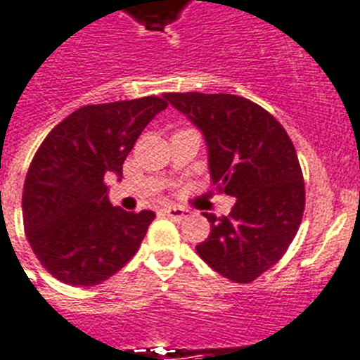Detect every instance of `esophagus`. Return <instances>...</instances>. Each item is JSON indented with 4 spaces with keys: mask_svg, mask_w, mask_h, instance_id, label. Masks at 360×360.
<instances>
[{
    "mask_svg": "<svg viewBox=\"0 0 360 360\" xmlns=\"http://www.w3.org/2000/svg\"><path fill=\"white\" fill-rule=\"evenodd\" d=\"M163 212H165V215L171 217V219H174V221H182V219H186V217H189V210H186V207H180V206H167L163 207Z\"/></svg>",
    "mask_w": 360,
    "mask_h": 360,
    "instance_id": "obj_1",
    "label": "esophagus"
}]
</instances>
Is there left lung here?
Returning a JSON list of instances; mask_svg holds the SVG:
<instances>
[{
    "instance_id": "1",
    "label": "left lung",
    "mask_w": 360,
    "mask_h": 360,
    "mask_svg": "<svg viewBox=\"0 0 360 360\" xmlns=\"http://www.w3.org/2000/svg\"><path fill=\"white\" fill-rule=\"evenodd\" d=\"M202 130L219 193L236 197L230 215L204 213L212 231L197 252L215 272L250 283L289 250L305 210L296 148L274 115L230 94H165Z\"/></svg>"
}]
</instances>
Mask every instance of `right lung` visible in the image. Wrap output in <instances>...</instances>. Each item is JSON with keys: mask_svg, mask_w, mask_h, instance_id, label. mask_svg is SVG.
Listing matches in <instances>:
<instances>
[{"mask_svg": "<svg viewBox=\"0 0 360 360\" xmlns=\"http://www.w3.org/2000/svg\"><path fill=\"white\" fill-rule=\"evenodd\" d=\"M165 106L156 95L82 106L41 141L23 184V228L53 278L99 285L138 252L156 215L112 206L105 176H123L136 139Z\"/></svg>", "mask_w": 360, "mask_h": 360, "instance_id": "right-lung-1", "label": "right lung"}]
</instances>
